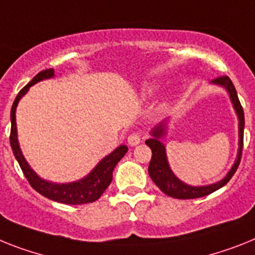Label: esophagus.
<instances>
[{
    "label": "esophagus",
    "mask_w": 255,
    "mask_h": 255,
    "mask_svg": "<svg viewBox=\"0 0 255 255\" xmlns=\"http://www.w3.org/2000/svg\"><path fill=\"white\" fill-rule=\"evenodd\" d=\"M141 142V136L140 133H131L128 136V145H131V146H136Z\"/></svg>",
    "instance_id": "obj_1"
}]
</instances>
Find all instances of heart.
Returning a JSON list of instances; mask_svg holds the SVG:
<instances>
[{
  "label": "heart",
  "instance_id": "b5f03b06",
  "mask_svg": "<svg viewBox=\"0 0 255 255\" xmlns=\"http://www.w3.org/2000/svg\"><path fill=\"white\" fill-rule=\"evenodd\" d=\"M153 92H154L153 88H147L146 91H145V95H146V96H150L151 93H153Z\"/></svg>",
  "mask_w": 255,
  "mask_h": 255
}]
</instances>
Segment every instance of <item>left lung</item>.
I'll return each instance as SVG.
<instances>
[{
	"label": "left lung",
	"mask_w": 255,
	"mask_h": 255,
	"mask_svg": "<svg viewBox=\"0 0 255 255\" xmlns=\"http://www.w3.org/2000/svg\"><path fill=\"white\" fill-rule=\"evenodd\" d=\"M211 84L219 85L224 88L227 93L230 95V100L233 105L235 113L239 119V150H237V157L235 163L232 164L231 170L227 172L226 176L222 180L217 183L209 184V185H200V187H194L189 184L181 181L176 175L172 172L167 159V153H166V146L162 142V138L166 136L168 128V122L170 119H164L160 122L158 126L153 128L150 131L151 137L145 141V144L151 149V159L149 163V175H150L151 180L154 184L159 188L164 194H167L174 198L179 200H190V198H200V197L207 196V194L213 193L215 190L220 189L224 187L231 177L236 172L239 164L241 160V153H243V144H244V126H245V119H244V110L241 106L239 97H237V92L235 89V85L228 76H220L218 79L211 80Z\"/></svg>",
	"instance_id": "left-lung-1"
}]
</instances>
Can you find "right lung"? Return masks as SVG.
<instances>
[{
	"label": "right lung",
	"mask_w": 255,
	"mask_h": 255,
	"mask_svg": "<svg viewBox=\"0 0 255 255\" xmlns=\"http://www.w3.org/2000/svg\"><path fill=\"white\" fill-rule=\"evenodd\" d=\"M54 78V70L53 68H48L44 71L38 72L35 78L29 81L28 84L23 88L22 91L19 92L16 98H15L14 104L11 108V132H10V145H11L12 153H14L15 158L18 160L19 166L22 168L23 174L27 177L28 183L31 184V187L42 194L44 197L49 198L55 202H61V204L66 205H83V204H91L97 201L100 197L102 196L106 188L110 185L111 180H113V171H114L115 166L118 162L126 155L128 151L127 145H121L118 146L114 151H111L109 155L102 158L96 167L80 180L71 181V183H53V181H48L38 176L35 171L32 170L28 162L25 160L24 155L22 153V149L19 146L18 141V131H16V118H15V113H16V108L20 101V98L28 92L29 88L32 85H35L38 81H42L45 79Z\"/></svg>",
	"instance_id": "right-lung-1"
}]
</instances>
